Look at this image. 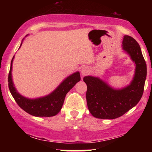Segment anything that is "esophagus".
Masks as SVG:
<instances>
[{"mask_svg":"<svg viewBox=\"0 0 152 152\" xmlns=\"http://www.w3.org/2000/svg\"><path fill=\"white\" fill-rule=\"evenodd\" d=\"M81 73L83 76H86V75H88L90 73V69L88 67H87V66H84V67L82 68Z\"/></svg>","mask_w":152,"mask_h":152,"instance_id":"34e87169","label":"esophagus"}]
</instances>
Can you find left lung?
Wrapping results in <instances>:
<instances>
[{"instance_id": "obj_1", "label": "left lung", "mask_w": 152, "mask_h": 152, "mask_svg": "<svg viewBox=\"0 0 152 152\" xmlns=\"http://www.w3.org/2000/svg\"><path fill=\"white\" fill-rule=\"evenodd\" d=\"M122 49L135 64V71L130 84L114 88L96 76H87L83 81L87 85L86 102L92 116L102 119L120 117L140 101L146 78V64L139 43L129 36H124Z\"/></svg>"}]
</instances>
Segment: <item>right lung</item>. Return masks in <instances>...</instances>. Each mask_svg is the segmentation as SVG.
I'll list each match as a JSON object with an SVG mask.
<instances>
[{
  "instance_id": "add662e5",
  "label": "right lung",
  "mask_w": 152,
  "mask_h": 152,
  "mask_svg": "<svg viewBox=\"0 0 152 152\" xmlns=\"http://www.w3.org/2000/svg\"><path fill=\"white\" fill-rule=\"evenodd\" d=\"M22 43L23 41L19 48L21 46ZM13 58L14 56L10 63V69L8 74V87L10 94L18 105L26 112L34 116L50 117L56 115L61 109L66 94L81 80L80 73L76 71L66 77L55 90L45 96L36 99L26 98L18 93L13 83L12 78Z\"/></svg>"
}]
</instances>
